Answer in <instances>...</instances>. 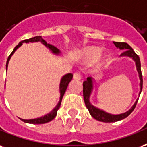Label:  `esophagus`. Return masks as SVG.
<instances>
[{"label":"esophagus","mask_w":147,"mask_h":147,"mask_svg":"<svg viewBox=\"0 0 147 147\" xmlns=\"http://www.w3.org/2000/svg\"><path fill=\"white\" fill-rule=\"evenodd\" d=\"M74 78L75 80H81V75L80 73L78 72H75L74 74Z\"/></svg>","instance_id":"obj_1"}]
</instances>
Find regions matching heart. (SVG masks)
<instances>
[{
	"mask_svg": "<svg viewBox=\"0 0 147 147\" xmlns=\"http://www.w3.org/2000/svg\"><path fill=\"white\" fill-rule=\"evenodd\" d=\"M102 54V50L99 48H89L85 51V56L89 62H94L100 57Z\"/></svg>",
	"mask_w": 147,
	"mask_h": 147,
	"instance_id": "1",
	"label": "heart"
}]
</instances>
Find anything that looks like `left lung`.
I'll use <instances>...</instances> for the list:
<instances>
[{
  "label": "left lung",
  "instance_id": "8db88e82",
  "mask_svg": "<svg viewBox=\"0 0 147 147\" xmlns=\"http://www.w3.org/2000/svg\"><path fill=\"white\" fill-rule=\"evenodd\" d=\"M113 44L115 45L117 48H119V49H121V50H125L121 53V55L129 56V57L132 58L134 60H135V62H136L137 71H138L139 74H140V93H141L142 89V71H141V63H140V59L139 55L134 51L133 49H131V47L129 45H128L127 43L115 42V41H113ZM92 78H88L86 81H84L83 82V96H84V103H85L86 107L89 110L90 114L92 116V117H94L96 120H98L99 121L107 122V123H108V122H115L117 121H121L122 119L127 117L133 111L137 104V102L139 100V98H138L136 102H135V104L132 106V107L128 111L125 112V113H121V114H118V115L110 114V113L104 112L103 110H101L98 109V108L95 107L94 106H92V105L90 103L89 96L90 94H91V92L92 90Z\"/></svg>",
  "mask_w": 147,
  "mask_h": 147
}]
</instances>
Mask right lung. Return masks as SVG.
I'll return each mask as SVG.
<instances>
[{"instance_id":"right-lung-1","label":"right lung","mask_w":147,"mask_h":147,"mask_svg":"<svg viewBox=\"0 0 147 147\" xmlns=\"http://www.w3.org/2000/svg\"><path fill=\"white\" fill-rule=\"evenodd\" d=\"M37 41H40V42L42 43L43 45H45L46 47H48V48H49V49H50L53 53H55V54H59V50L57 48H55V46L48 44V43L46 42L45 40L41 37V36H37V37H32V38H30V39L23 40H22L21 42L19 43V44H18V45L15 47V49H13L12 52L9 55V56H8V58H7V63H6V70H7V64H8V61H9V59H11V56L13 55L15 51L19 48V46L22 45V43L37 42ZM72 78H73L72 74H66L65 76H63V78H62V80H61V82H60V86H59V90H60V100H59V103L57 104V106H56L53 110H51L50 113H48V114H46V115H45L44 117H39V118L30 119V120H23V119H21V118L20 119L22 120V121L26 122V123L34 124V125H40V124H45V123L51 121V120H53V119L55 117V116H56V114H57L58 110H59V107H60L62 98H63V96H64V93H65V92H66V88H67V86H68V84H69V81L72 80Z\"/></svg>"}]
</instances>
